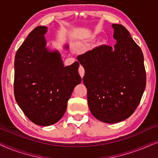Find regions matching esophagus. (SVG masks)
I'll return each mask as SVG.
<instances>
[{
    "label": "esophagus",
    "instance_id": "esophagus-1",
    "mask_svg": "<svg viewBox=\"0 0 158 158\" xmlns=\"http://www.w3.org/2000/svg\"><path fill=\"white\" fill-rule=\"evenodd\" d=\"M79 74H80L81 78H82L84 77V75H85V69H84V67L82 66H79Z\"/></svg>",
    "mask_w": 158,
    "mask_h": 158
}]
</instances>
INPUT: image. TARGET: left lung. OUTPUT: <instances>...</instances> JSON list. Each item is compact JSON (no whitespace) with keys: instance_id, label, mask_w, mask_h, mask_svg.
I'll use <instances>...</instances> for the list:
<instances>
[{"instance_id":"left-lung-1","label":"left lung","mask_w":158,"mask_h":158,"mask_svg":"<svg viewBox=\"0 0 158 158\" xmlns=\"http://www.w3.org/2000/svg\"><path fill=\"white\" fill-rule=\"evenodd\" d=\"M114 47L103 45L79 55L88 106L99 121L115 123L127 119L139 104L146 87L142 50L123 25L114 24Z\"/></svg>"}]
</instances>
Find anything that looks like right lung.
Returning a JSON list of instances; mask_svg holds the SVG:
<instances>
[{
  "label": "right lung",
  "instance_id": "1",
  "mask_svg": "<svg viewBox=\"0 0 158 158\" xmlns=\"http://www.w3.org/2000/svg\"><path fill=\"white\" fill-rule=\"evenodd\" d=\"M47 30L45 26L35 27L18 49L14 60L16 102L31 122L43 127L61 118L73 89L81 81L79 62L65 67L59 52L46 48Z\"/></svg>",
  "mask_w": 158,
  "mask_h": 158
}]
</instances>
